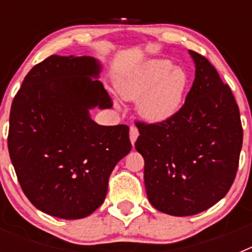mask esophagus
Masks as SVG:
<instances>
[{
  "instance_id": "1",
  "label": "esophagus",
  "mask_w": 252,
  "mask_h": 252,
  "mask_svg": "<svg viewBox=\"0 0 252 252\" xmlns=\"http://www.w3.org/2000/svg\"><path fill=\"white\" fill-rule=\"evenodd\" d=\"M137 137H139V130H137L135 126H131L130 127V141L132 144V146L135 145V142H136Z\"/></svg>"
}]
</instances>
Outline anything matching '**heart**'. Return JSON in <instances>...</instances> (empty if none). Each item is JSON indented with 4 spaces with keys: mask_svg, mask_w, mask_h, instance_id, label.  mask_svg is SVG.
<instances>
[{
    "mask_svg": "<svg viewBox=\"0 0 252 252\" xmlns=\"http://www.w3.org/2000/svg\"><path fill=\"white\" fill-rule=\"evenodd\" d=\"M189 78L169 59H150L126 69L116 79V90L126 101H139L137 110L149 122H164L183 107Z\"/></svg>",
    "mask_w": 252,
    "mask_h": 252,
    "instance_id": "b5f03b06",
    "label": "heart"
}]
</instances>
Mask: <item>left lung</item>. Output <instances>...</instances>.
<instances>
[{"label":"left lung","instance_id":"left-lung-1","mask_svg":"<svg viewBox=\"0 0 252 252\" xmlns=\"http://www.w3.org/2000/svg\"><path fill=\"white\" fill-rule=\"evenodd\" d=\"M195 78L182 110L160 124L137 122L148 199L170 216H193L232 186L242 148L239 106L215 66L189 50Z\"/></svg>","mask_w":252,"mask_h":252}]
</instances>
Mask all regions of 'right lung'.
I'll return each mask as SVG.
<instances>
[{
	"label": "right lung",
	"instance_id": "right-lung-1",
	"mask_svg": "<svg viewBox=\"0 0 252 252\" xmlns=\"http://www.w3.org/2000/svg\"><path fill=\"white\" fill-rule=\"evenodd\" d=\"M93 57L51 55L35 65L13 98L8 153L29 201L64 220L103 203L108 178L131 150L126 125L101 126L93 108H110Z\"/></svg>",
	"mask_w": 252,
	"mask_h": 252
}]
</instances>
